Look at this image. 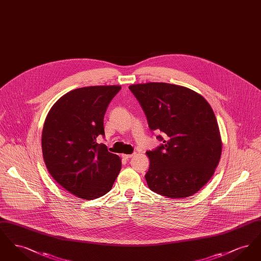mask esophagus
<instances>
[{
	"mask_svg": "<svg viewBox=\"0 0 261 261\" xmlns=\"http://www.w3.org/2000/svg\"><path fill=\"white\" fill-rule=\"evenodd\" d=\"M133 155H134V154H125V153H123V154H122V158L125 159V160H128V159H131Z\"/></svg>",
	"mask_w": 261,
	"mask_h": 261,
	"instance_id": "34e87169",
	"label": "esophagus"
}]
</instances>
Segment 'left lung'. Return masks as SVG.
<instances>
[{"instance_id": "1", "label": "left lung", "mask_w": 261, "mask_h": 261, "mask_svg": "<svg viewBox=\"0 0 261 261\" xmlns=\"http://www.w3.org/2000/svg\"><path fill=\"white\" fill-rule=\"evenodd\" d=\"M152 131L162 132V146L147 151L149 189L172 199L199 192L218 165L222 141L211 105L184 86L149 82L130 85Z\"/></svg>"}]
</instances>
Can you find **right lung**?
Masks as SVG:
<instances>
[{"label": "right lung", "mask_w": 261, "mask_h": 261, "mask_svg": "<svg viewBox=\"0 0 261 261\" xmlns=\"http://www.w3.org/2000/svg\"><path fill=\"white\" fill-rule=\"evenodd\" d=\"M119 85L72 90L50 108L42 132L44 162L54 180L79 199H95L111 191L121 160L98 137L103 116Z\"/></svg>", "instance_id": "obj_1"}]
</instances>
